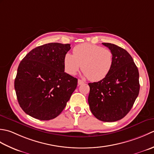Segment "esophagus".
I'll list each match as a JSON object with an SVG mask.
<instances>
[{"mask_svg": "<svg viewBox=\"0 0 154 154\" xmlns=\"http://www.w3.org/2000/svg\"><path fill=\"white\" fill-rule=\"evenodd\" d=\"M78 85H81V84H82L84 83V82L83 80H82L80 79H78Z\"/></svg>", "mask_w": 154, "mask_h": 154, "instance_id": "obj_1", "label": "esophagus"}]
</instances>
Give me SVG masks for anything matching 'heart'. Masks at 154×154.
<instances>
[{
    "label": "heart",
    "mask_w": 154,
    "mask_h": 154,
    "mask_svg": "<svg viewBox=\"0 0 154 154\" xmlns=\"http://www.w3.org/2000/svg\"><path fill=\"white\" fill-rule=\"evenodd\" d=\"M114 65V56L109 49L89 43L75 46L73 55L67 53L64 57V67L70 75L76 74L82 67L90 81L99 82L110 73Z\"/></svg>",
    "instance_id": "heart-1"
}]
</instances>
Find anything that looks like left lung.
<instances>
[{"mask_svg": "<svg viewBox=\"0 0 154 154\" xmlns=\"http://www.w3.org/2000/svg\"><path fill=\"white\" fill-rule=\"evenodd\" d=\"M114 56L110 73L98 82L89 83L88 103L93 115L102 122H116L125 117L140 92L139 72L131 55L114 44L102 43Z\"/></svg>", "mask_w": 154, "mask_h": 154, "instance_id": "left-lung-1", "label": "left lung"}]
</instances>
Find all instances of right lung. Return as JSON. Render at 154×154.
<instances>
[{
  "label": "right lung",
  "mask_w": 154,
  "mask_h": 154,
  "mask_svg": "<svg viewBox=\"0 0 154 154\" xmlns=\"http://www.w3.org/2000/svg\"><path fill=\"white\" fill-rule=\"evenodd\" d=\"M70 48V44H46L22 60L14 89L18 103L28 115L50 120L66 107L78 84L77 78L64 72V57Z\"/></svg>",
  "instance_id": "right-lung-1"
}]
</instances>
